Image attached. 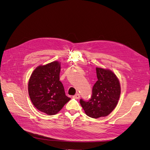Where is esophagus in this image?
Wrapping results in <instances>:
<instances>
[{
	"label": "esophagus",
	"mask_w": 150,
	"mask_h": 150,
	"mask_svg": "<svg viewBox=\"0 0 150 150\" xmlns=\"http://www.w3.org/2000/svg\"><path fill=\"white\" fill-rule=\"evenodd\" d=\"M73 97L74 98H75V99H79V98H80V94L79 93H76V94H75Z\"/></svg>",
	"instance_id": "obj_1"
}]
</instances>
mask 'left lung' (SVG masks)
<instances>
[{"mask_svg":"<svg viewBox=\"0 0 150 150\" xmlns=\"http://www.w3.org/2000/svg\"><path fill=\"white\" fill-rule=\"evenodd\" d=\"M96 70L98 80L93 86L90 99L80 100L86 115L93 118L108 115L117 107L121 93L120 81L112 71L98 67Z\"/></svg>","mask_w":150,"mask_h":150,"instance_id":"left-lung-1","label":"left lung"}]
</instances>
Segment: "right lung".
Masks as SVG:
<instances>
[{
	"label": "right lung",
	"mask_w": 150,
	"mask_h": 150,
	"mask_svg": "<svg viewBox=\"0 0 150 150\" xmlns=\"http://www.w3.org/2000/svg\"><path fill=\"white\" fill-rule=\"evenodd\" d=\"M60 63L55 61L33 70L28 90L34 107L49 115L57 114L70 100L60 81Z\"/></svg>",
	"instance_id": "right-lung-1"
}]
</instances>
